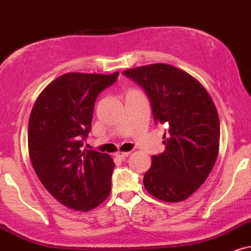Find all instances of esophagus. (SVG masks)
Here are the masks:
<instances>
[{
	"label": "esophagus",
	"mask_w": 251,
	"mask_h": 251,
	"mask_svg": "<svg viewBox=\"0 0 251 251\" xmlns=\"http://www.w3.org/2000/svg\"><path fill=\"white\" fill-rule=\"evenodd\" d=\"M131 154V152H117L116 153V155L118 156V158H120V159H125V158H127V156Z\"/></svg>",
	"instance_id": "34e87169"
}]
</instances>
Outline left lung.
<instances>
[{
	"mask_svg": "<svg viewBox=\"0 0 251 251\" xmlns=\"http://www.w3.org/2000/svg\"><path fill=\"white\" fill-rule=\"evenodd\" d=\"M146 91L153 117L168 126L165 151L152 156L144 186L154 198L181 202L200 188L219 154L220 120L212 97L196 78L165 63L123 71Z\"/></svg>",
	"mask_w": 251,
	"mask_h": 251,
	"instance_id": "obj_1",
	"label": "left lung"
}]
</instances>
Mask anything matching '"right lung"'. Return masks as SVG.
Here are the masks:
<instances>
[{
	"mask_svg": "<svg viewBox=\"0 0 251 251\" xmlns=\"http://www.w3.org/2000/svg\"><path fill=\"white\" fill-rule=\"evenodd\" d=\"M118 75H62L39 93L30 113L28 149L35 173L45 189L71 209L89 212L111 192L112 158L80 147L91 128L97 96Z\"/></svg>",
	"mask_w": 251,
	"mask_h": 251,
	"instance_id": "1",
	"label": "right lung"
}]
</instances>
